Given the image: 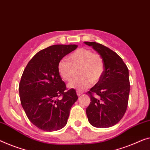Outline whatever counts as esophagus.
<instances>
[{
    "mask_svg": "<svg viewBox=\"0 0 150 150\" xmlns=\"http://www.w3.org/2000/svg\"><path fill=\"white\" fill-rule=\"evenodd\" d=\"M82 93H83L82 91H79V90L77 91V95L78 96H81V95L82 94Z\"/></svg>",
    "mask_w": 150,
    "mask_h": 150,
    "instance_id": "obj_1",
    "label": "esophagus"
}]
</instances>
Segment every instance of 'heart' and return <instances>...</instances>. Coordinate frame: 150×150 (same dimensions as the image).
Masks as SVG:
<instances>
[{
	"label": "heart",
	"instance_id": "obj_1",
	"mask_svg": "<svg viewBox=\"0 0 150 150\" xmlns=\"http://www.w3.org/2000/svg\"><path fill=\"white\" fill-rule=\"evenodd\" d=\"M69 61L61 60L57 65L58 73L62 80L71 81L75 74V69H80L79 79L69 84V88L84 90L97 83L104 74L105 63L100 54L93 52L90 49L81 48L72 52L68 57Z\"/></svg>",
	"mask_w": 150,
	"mask_h": 150
}]
</instances>
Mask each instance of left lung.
Listing matches in <instances>:
<instances>
[{"label":"left lung","mask_w":150,"mask_h":150,"mask_svg":"<svg viewBox=\"0 0 150 150\" xmlns=\"http://www.w3.org/2000/svg\"><path fill=\"white\" fill-rule=\"evenodd\" d=\"M103 57L105 69L101 79L87 93L91 102L86 108L92 126L107 128L118 123L127 110L130 91L129 69L122 59L108 47L94 42H84Z\"/></svg>","instance_id":"1"}]
</instances>
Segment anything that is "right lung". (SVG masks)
Returning <instances> with one entry per match:
<instances>
[{"mask_svg": "<svg viewBox=\"0 0 150 150\" xmlns=\"http://www.w3.org/2000/svg\"><path fill=\"white\" fill-rule=\"evenodd\" d=\"M77 48L75 44L49 46L38 52L24 69L19 85L21 104L28 119L40 129L57 131L67 122L78 97L74 89H67L57 65Z\"/></svg>", "mask_w": 150, "mask_h": 150, "instance_id": "right-lung-1", "label": "right lung"}]
</instances>
